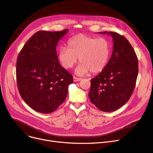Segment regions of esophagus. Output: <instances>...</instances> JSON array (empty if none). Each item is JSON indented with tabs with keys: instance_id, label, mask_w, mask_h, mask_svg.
<instances>
[{
	"instance_id": "34e87169",
	"label": "esophagus",
	"mask_w": 153,
	"mask_h": 153,
	"mask_svg": "<svg viewBox=\"0 0 153 153\" xmlns=\"http://www.w3.org/2000/svg\"><path fill=\"white\" fill-rule=\"evenodd\" d=\"M73 79H74V82H78L80 81L81 80V78H78L76 77H73Z\"/></svg>"
}]
</instances>
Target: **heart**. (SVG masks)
<instances>
[{
	"mask_svg": "<svg viewBox=\"0 0 153 153\" xmlns=\"http://www.w3.org/2000/svg\"><path fill=\"white\" fill-rule=\"evenodd\" d=\"M68 48L61 47L58 51V59L66 69L73 67L78 58L81 63L76 70L81 76L91 71L99 73L106 67L111 53V45L105 38L77 35L69 39Z\"/></svg>",
	"mask_w": 153,
	"mask_h": 153,
	"instance_id": "1",
	"label": "heart"
}]
</instances>
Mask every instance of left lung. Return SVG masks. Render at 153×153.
Instances as JSON below:
<instances>
[{
    "label": "left lung",
    "mask_w": 153,
    "mask_h": 153,
    "mask_svg": "<svg viewBox=\"0 0 153 153\" xmlns=\"http://www.w3.org/2000/svg\"><path fill=\"white\" fill-rule=\"evenodd\" d=\"M113 38V51L106 67L91 80L89 97L100 110H117L128 101L134 91L138 61L130 42L116 32L102 31Z\"/></svg>",
    "instance_id": "left-lung-1"
}]
</instances>
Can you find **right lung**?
I'll use <instances>...</instances> for the list:
<instances>
[{"instance_id":"1","label":"right lung","mask_w":153,"mask_h":153,"mask_svg":"<svg viewBox=\"0 0 153 153\" xmlns=\"http://www.w3.org/2000/svg\"><path fill=\"white\" fill-rule=\"evenodd\" d=\"M68 30L39 31L19 54L16 66L18 89L32 109L43 114L55 111L65 100L73 77L59 62L56 48Z\"/></svg>"}]
</instances>
